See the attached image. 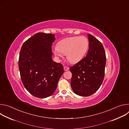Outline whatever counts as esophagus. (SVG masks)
Wrapping results in <instances>:
<instances>
[{
	"instance_id": "34e87169",
	"label": "esophagus",
	"mask_w": 129,
	"mask_h": 129,
	"mask_svg": "<svg viewBox=\"0 0 129 129\" xmlns=\"http://www.w3.org/2000/svg\"><path fill=\"white\" fill-rule=\"evenodd\" d=\"M69 67H66V66H64V70L65 71H66V70H69Z\"/></svg>"
}]
</instances>
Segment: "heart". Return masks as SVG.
<instances>
[{
  "mask_svg": "<svg viewBox=\"0 0 129 129\" xmlns=\"http://www.w3.org/2000/svg\"><path fill=\"white\" fill-rule=\"evenodd\" d=\"M88 46L89 41L85 37H72L58 42L53 52L58 57H61L62 54H66L67 60L71 63H76L84 56Z\"/></svg>",
  "mask_w": 129,
  "mask_h": 129,
  "instance_id": "1",
  "label": "heart"
}]
</instances>
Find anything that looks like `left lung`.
Instances as JSON below:
<instances>
[{"instance_id":"obj_1","label":"left lung","mask_w":129,"mask_h":129,"mask_svg":"<svg viewBox=\"0 0 129 129\" xmlns=\"http://www.w3.org/2000/svg\"><path fill=\"white\" fill-rule=\"evenodd\" d=\"M89 46L86 57L70 67L71 86L79 95L88 96L101 86L105 76L106 56L102 43L94 36L88 35Z\"/></svg>"}]
</instances>
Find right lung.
Returning <instances> with one entry per match:
<instances>
[{
	"label": "right lung",
	"instance_id": "right-lung-1",
	"mask_svg": "<svg viewBox=\"0 0 129 129\" xmlns=\"http://www.w3.org/2000/svg\"><path fill=\"white\" fill-rule=\"evenodd\" d=\"M54 40L53 34L38 33L25 41L20 50L18 65L21 81L37 98L51 95L64 72L63 65L51 59Z\"/></svg>",
	"mask_w": 129,
	"mask_h": 129
}]
</instances>
